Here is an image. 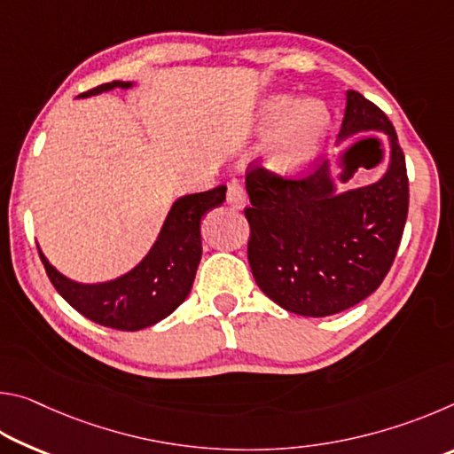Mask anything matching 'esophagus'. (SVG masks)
I'll list each match as a JSON object with an SVG mask.
<instances>
[{
    "label": "esophagus",
    "mask_w": 454,
    "mask_h": 454,
    "mask_svg": "<svg viewBox=\"0 0 454 454\" xmlns=\"http://www.w3.org/2000/svg\"><path fill=\"white\" fill-rule=\"evenodd\" d=\"M226 200L232 208H244L246 202H248V196H246L242 186H238V184H230L226 192Z\"/></svg>",
    "instance_id": "34e87169"
}]
</instances>
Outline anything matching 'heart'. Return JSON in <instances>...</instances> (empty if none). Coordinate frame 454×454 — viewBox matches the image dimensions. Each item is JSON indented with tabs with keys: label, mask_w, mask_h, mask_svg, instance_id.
Masks as SVG:
<instances>
[{
	"label": "heart",
	"mask_w": 454,
	"mask_h": 454,
	"mask_svg": "<svg viewBox=\"0 0 454 454\" xmlns=\"http://www.w3.org/2000/svg\"><path fill=\"white\" fill-rule=\"evenodd\" d=\"M330 124L326 106L317 98L296 102L290 94L266 98L258 110L256 129L272 134L266 162L278 172H294L317 153Z\"/></svg>",
	"instance_id": "heart-1"
}]
</instances>
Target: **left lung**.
<instances>
[{
  "label": "left lung",
  "mask_w": 454,
  "mask_h": 454,
  "mask_svg": "<svg viewBox=\"0 0 454 454\" xmlns=\"http://www.w3.org/2000/svg\"><path fill=\"white\" fill-rule=\"evenodd\" d=\"M387 134L388 168L374 184L336 192L333 168L282 178L246 174L248 262L264 294L301 317H330L364 301L395 262L409 214V178L395 126L379 106L347 91L338 142Z\"/></svg>",
  "instance_id": "8db88e82"
}]
</instances>
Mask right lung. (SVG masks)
<instances>
[{
	"label": "right lung",
	"mask_w": 454,
	"mask_h": 454,
	"mask_svg": "<svg viewBox=\"0 0 454 454\" xmlns=\"http://www.w3.org/2000/svg\"><path fill=\"white\" fill-rule=\"evenodd\" d=\"M132 82H110L86 91L80 98L96 96L114 88L128 90ZM226 200V186L198 192L176 200L148 254L132 270L116 280L82 284L66 278L40 250L45 272L64 301L96 325L116 330L148 328L186 301L202 258L200 222Z\"/></svg>",
	"instance_id": "right-lung-1"
}]
</instances>
